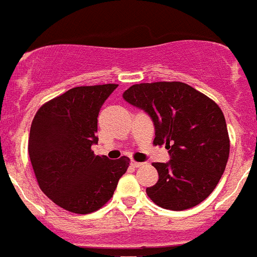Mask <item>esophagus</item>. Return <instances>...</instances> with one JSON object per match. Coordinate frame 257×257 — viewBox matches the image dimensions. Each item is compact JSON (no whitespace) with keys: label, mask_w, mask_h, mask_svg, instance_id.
<instances>
[{"label":"esophagus","mask_w":257,"mask_h":257,"mask_svg":"<svg viewBox=\"0 0 257 257\" xmlns=\"http://www.w3.org/2000/svg\"><path fill=\"white\" fill-rule=\"evenodd\" d=\"M131 165L133 166V167H136V169H137V167H141L142 165H144V163H140V162H136V161H132V163H131Z\"/></svg>","instance_id":"esophagus-1"}]
</instances>
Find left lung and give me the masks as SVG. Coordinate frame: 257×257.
Listing matches in <instances>:
<instances>
[{
	"instance_id": "obj_1",
	"label": "left lung",
	"mask_w": 257,
	"mask_h": 257,
	"mask_svg": "<svg viewBox=\"0 0 257 257\" xmlns=\"http://www.w3.org/2000/svg\"><path fill=\"white\" fill-rule=\"evenodd\" d=\"M124 99L150 115L154 145L169 150V163H153L158 182L146 188L154 204L169 210L198 205L218 184L230 154L223 112L210 98L184 82L133 85Z\"/></svg>"
}]
</instances>
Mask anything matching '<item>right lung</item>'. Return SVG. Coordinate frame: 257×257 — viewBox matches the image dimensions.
I'll return each instance as SVG.
<instances>
[{
  "instance_id": "1",
  "label": "right lung",
  "mask_w": 257,
  "mask_h": 257,
  "mask_svg": "<svg viewBox=\"0 0 257 257\" xmlns=\"http://www.w3.org/2000/svg\"><path fill=\"white\" fill-rule=\"evenodd\" d=\"M117 87L115 83L78 86L38 109L29 137V154L36 180L60 208L88 214L107 204L131 159L109 161L95 155L98 115Z\"/></svg>"
}]
</instances>
